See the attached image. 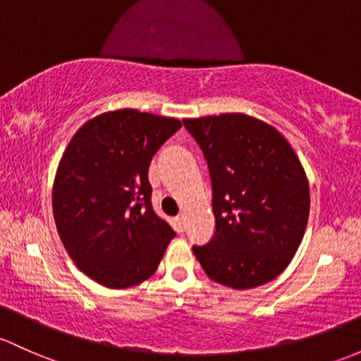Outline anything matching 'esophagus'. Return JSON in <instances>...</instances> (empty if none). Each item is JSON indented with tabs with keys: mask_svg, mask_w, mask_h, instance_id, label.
I'll list each match as a JSON object with an SVG mask.
<instances>
[{
	"mask_svg": "<svg viewBox=\"0 0 361 361\" xmlns=\"http://www.w3.org/2000/svg\"><path fill=\"white\" fill-rule=\"evenodd\" d=\"M176 223H178V228H180L181 231L185 230V216L181 214V216H178L176 218Z\"/></svg>",
	"mask_w": 361,
	"mask_h": 361,
	"instance_id": "esophagus-1",
	"label": "esophagus"
}]
</instances>
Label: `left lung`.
Instances as JSON below:
<instances>
[{
    "label": "left lung",
    "mask_w": 361,
    "mask_h": 361,
    "mask_svg": "<svg viewBox=\"0 0 361 361\" xmlns=\"http://www.w3.org/2000/svg\"><path fill=\"white\" fill-rule=\"evenodd\" d=\"M207 162L214 235L193 254L209 279L252 289L292 261L310 214L305 169L275 128L245 114L183 119Z\"/></svg>",
    "instance_id": "left-lung-1"
}]
</instances>
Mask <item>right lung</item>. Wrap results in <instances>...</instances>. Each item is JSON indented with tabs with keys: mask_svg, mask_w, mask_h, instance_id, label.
Wrapping results in <instances>:
<instances>
[{
	"mask_svg": "<svg viewBox=\"0 0 361 361\" xmlns=\"http://www.w3.org/2000/svg\"><path fill=\"white\" fill-rule=\"evenodd\" d=\"M180 128L173 117L123 109L72 136L53 183V216L72 261L94 282L126 289L157 270L176 233L152 207L149 166Z\"/></svg>",
	"mask_w": 361,
	"mask_h": 361,
	"instance_id": "1",
	"label": "right lung"
}]
</instances>
